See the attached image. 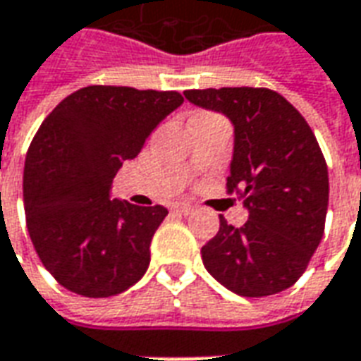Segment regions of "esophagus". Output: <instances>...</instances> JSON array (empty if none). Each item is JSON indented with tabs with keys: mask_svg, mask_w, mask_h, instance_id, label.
Returning <instances> with one entry per match:
<instances>
[{
	"mask_svg": "<svg viewBox=\"0 0 361 361\" xmlns=\"http://www.w3.org/2000/svg\"><path fill=\"white\" fill-rule=\"evenodd\" d=\"M171 212L178 213V215H188L192 212V207L186 206V204H175V206H171Z\"/></svg>",
	"mask_w": 361,
	"mask_h": 361,
	"instance_id": "34e87169",
	"label": "esophagus"
}]
</instances>
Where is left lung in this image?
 Segmentation results:
<instances>
[{"label":"left lung","instance_id":"obj_1","mask_svg":"<svg viewBox=\"0 0 361 361\" xmlns=\"http://www.w3.org/2000/svg\"><path fill=\"white\" fill-rule=\"evenodd\" d=\"M184 96L235 126L227 192H236L248 209L240 228L219 215L217 235L202 248L206 269L238 296L262 298L290 288L325 231L329 173L315 134L298 109L269 88H206Z\"/></svg>","mask_w":361,"mask_h":361}]
</instances>
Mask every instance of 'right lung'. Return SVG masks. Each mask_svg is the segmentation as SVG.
<instances>
[{
	"label": "right lung",
	"mask_w": 361,
	"mask_h": 361,
	"mask_svg": "<svg viewBox=\"0 0 361 361\" xmlns=\"http://www.w3.org/2000/svg\"><path fill=\"white\" fill-rule=\"evenodd\" d=\"M178 92L86 86L47 115L26 154L23 198L34 250L54 279L86 298L138 283L163 206L111 200L123 161L183 104Z\"/></svg>",
	"instance_id": "1"
}]
</instances>
